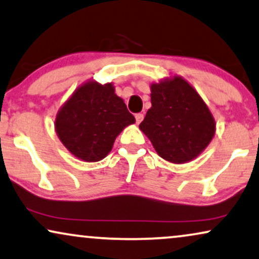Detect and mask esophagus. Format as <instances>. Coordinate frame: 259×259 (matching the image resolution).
I'll use <instances>...</instances> for the list:
<instances>
[{
	"label": "esophagus",
	"instance_id": "obj_1",
	"mask_svg": "<svg viewBox=\"0 0 259 259\" xmlns=\"http://www.w3.org/2000/svg\"><path fill=\"white\" fill-rule=\"evenodd\" d=\"M135 118H136V123L140 124L143 120V115H142V113H136Z\"/></svg>",
	"mask_w": 259,
	"mask_h": 259
}]
</instances>
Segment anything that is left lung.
Masks as SVG:
<instances>
[{
  "instance_id": "obj_1",
  "label": "left lung",
  "mask_w": 259,
  "mask_h": 259,
  "mask_svg": "<svg viewBox=\"0 0 259 259\" xmlns=\"http://www.w3.org/2000/svg\"><path fill=\"white\" fill-rule=\"evenodd\" d=\"M151 108L140 130L158 156L175 164L194 160L215 135V119L198 91L174 74L150 84Z\"/></svg>"
}]
</instances>
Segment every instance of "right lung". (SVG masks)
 <instances>
[{
    "instance_id": "right-lung-1",
    "label": "right lung",
    "mask_w": 259,
    "mask_h": 259,
    "mask_svg": "<svg viewBox=\"0 0 259 259\" xmlns=\"http://www.w3.org/2000/svg\"><path fill=\"white\" fill-rule=\"evenodd\" d=\"M135 122L125 103L115 94L112 82L101 84L90 79L61 105L54 127L73 156L98 162L108 156L124 127Z\"/></svg>"
}]
</instances>
